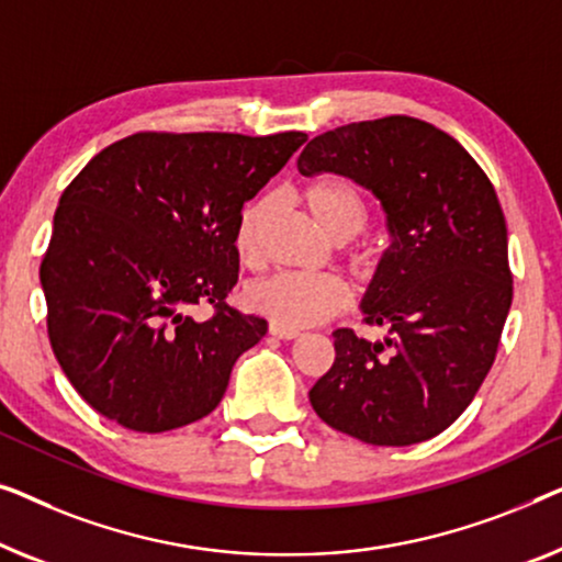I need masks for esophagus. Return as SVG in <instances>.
<instances>
[{"mask_svg": "<svg viewBox=\"0 0 562 562\" xmlns=\"http://www.w3.org/2000/svg\"><path fill=\"white\" fill-rule=\"evenodd\" d=\"M270 336L272 338H282V341H292V338L300 336V330L282 328V326H274V323H270Z\"/></svg>", "mask_w": 562, "mask_h": 562, "instance_id": "esophagus-1", "label": "esophagus"}]
</instances>
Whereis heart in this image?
Instances as JSON below:
<instances>
[{"label":"heart","instance_id":"obj_1","mask_svg":"<svg viewBox=\"0 0 562 562\" xmlns=\"http://www.w3.org/2000/svg\"><path fill=\"white\" fill-rule=\"evenodd\" d=\"M307 211L323 232L336 241H349L367 226L369 209L363 195L349 180L321 178L303 193ZM262 221V205H247L236 224L234 244L244 262L257 255V232ZM349 303L344 282L330 274L274 272L244 288V305L282 328H307L334 315Z\"/></svg>","mask_w":562,"mask_h":562}]
</instances>
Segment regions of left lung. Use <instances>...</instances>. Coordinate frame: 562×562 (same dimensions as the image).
I'll use <instances>...</instances> for the list:
<instances>
[{
	"label": "left lung",
	"mask_w": 562,
	"mask_h": 562,
	"mask_svg": "<svg viewBox=\"0 0 562 562\" xmlns=\"http://www.w3.org/2000/svg\"><path fill=\"white\" fill-rule=\"evenodd\" d=\"M297 170L367 188L390 234L359 305L386 334L367 341L334 330L336 361L311 390L313 409L369 446L436 438L471 405L509 315L507 224L494 186L461 142L415 116L318 134Z\"/></svg>",
	"instance_id": "obj_1"
}]
</instances>
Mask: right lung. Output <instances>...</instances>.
<instances>
[{"label":"right lung","instance_id":"1","mask_svg":"<svg viewBox=\"0 0 562 562\" xmlns=\"http://www.w3.org/2000/svg\"><path fill=\"white\" fill-rule=\"evenodd\" d=\"M305 139L142 132L63 191L41 265L47 336L97 413L165 432L216 409L236 359L267 334L265 318L226 305L241 205ZM201 302L213 319L192 318Z\"/></svg>","mask_w":562,"mask_h":562}]
</instances>
